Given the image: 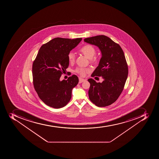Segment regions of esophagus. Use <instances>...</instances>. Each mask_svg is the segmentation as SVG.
Wrapping results in <instances>:
<instances>
[{
    "mask_svg": "<svg viewBox=\"0 0 159 159\" xmlns=\"http://www.w3.org/2000/svg\"><path fill=\"white\" fill-rule=\"evenodd\" d=\"M85 81L84 79H81V78H79V84H81L84 81Z\"/></svg>",
    "mask_w": 159,
    "mask_h": 159,
    "instance_id": "1",
    "label": "esophagus"
}]
</instances>
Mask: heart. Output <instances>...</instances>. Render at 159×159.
<instances>
[{"mask_svg":"<svg viewBox=\"0 0 159 159\" xmlns=\"http://www.w3.org/2000/svg\"><path fill=\"white\" fill-rule=\"evenodd\" d=\"M79 51L84 54L88 59H90L91 63H96L98 61L97 59L94 57L96 54V49L93 45L90 44L84 45L80 49ZM68 58L69 61L70 63H74L75 61V55L74 54V52H70L68 54ZM75 71L79 75L81 76H84L85 75V74L89 73V70L87 68L80 67L77 68Z\"/></svg>","mask_w":159,"mask_h":159,"instance_id":"heart-1","label":"heart"}]
</instances>
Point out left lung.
Returning a JSON list of instances; mask_svg holds the SVG:
<instances>
[{
    "label": "left lung",
    "mask_w": 159,
    "mask_h": 159,
    "mask_svg": "<svg viewBox=\"0 0 159 159\" xmlns=\"http://www.w3.org/2000/svg\"><path fill=\"white\" fill-rule=\"evenodd\" d=\"M84 41L98 46L102 54L98 66L91 76H101L104 80L100 83L88 80L89 98L97 107H107L118 98L127 79L128 68L124 52L119 44L105 35L87 38Z\"/></svg>",
    "instance_id": "8db88e82"
}]
</instances>
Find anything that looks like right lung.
<instances>
[{
	"label": "right lung",
	"instance_id": "obj_1",
	"mask_svg": "<svg viewBox=\"0 0 159 159\" xmlns=\"http://www.w3.org/2000/svg\"><path fill=\"white\" fill-rule=\"evenodd\" d=\"M81 40L55 38L39 49L33 63V83L39 98L48 106L60 108L70 101L78 77L73 75L62 81L60 79L69 66L68 54Z\"/></svg>",
	"mask_w": 159,
	"mask_h": 159
}]
</instances>
